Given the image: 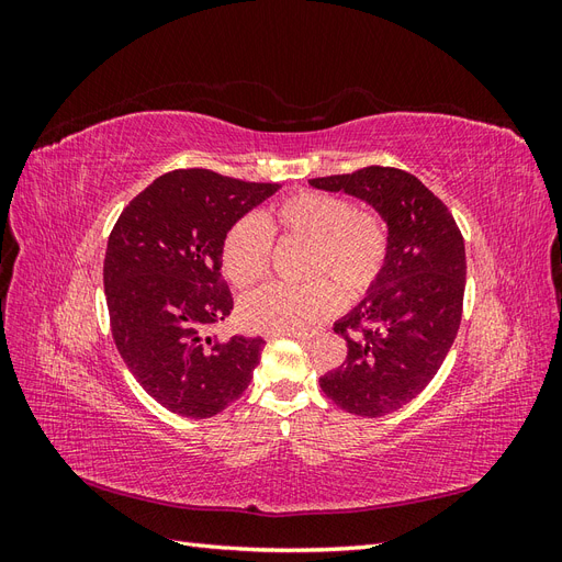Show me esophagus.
<instances>
[{"mask_svg":"<svg viewBox=\"0 0 562 562\" xmlns=\"http://www.w3.org/2000/svg\"><path fill=\"white\" fill-rule=\"evenodd\" d=\"M277 335H288V337H297V339H314L321 335V328H302V330H291V333H277Z\"/></svg>","mask_w":562,"mask_h":562,"instance_id":"esophagus-1","label":"esophagus"}]
</instances>
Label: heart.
Returning a JSON list of instances; mask_svg holds the SVG:
<instances>
[{"label":"heart","mask_w":562,"mask_h":562,"mask_svg":"<svg viewBox=\"0 0 562 562\" xmlns=\"http://www.w3.org/2000/svg\"><path fill=\"white\" fill-rule=\"evenodd\" d=\"M262 223L271 234L307 241V285L269 283L241 302L244 326L258 333H291L335 312L339 295L359 300L372 291L389 258V225L382 213L353 209L347 196L302 190L277 201ZM271 255L269 234L260 220L241 217L223 239V269L227 279L252 285L267 274ZM329 281L326 282L325 279Z\"/></svg>","instance_id":"b5f03b06"}]
</instances>
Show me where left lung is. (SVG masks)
Wrapping results in <instances>:
<instances>
[{"label":"left lung","instance_id":"1","mask_svg":"<svg viewBox=\"0 0 562 562\" xmlns=\"http://www.w3.org/2000/svg\"><path fill=\"white\" fill-rule=\"evenodd\" d=\"M310 184L368 201L389 225L382 277L335 323L347 339V359L318 380L342 411L382 417L434 380L454 342L467 285L462 232L446 203L401 168L368 166Z\"/></svg>","mask_w":562,"mask_h":562}]
</instances>
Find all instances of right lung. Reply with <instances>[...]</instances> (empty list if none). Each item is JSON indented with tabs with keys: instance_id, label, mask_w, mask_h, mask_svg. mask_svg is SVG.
<instances>
[{
	"instance_id": "obj_1",
	"label": "right lung",
	"mask_w": 562,
	"mask_h": 562,
	"mask_svg": "<svg viewBox=\"0 0 562 562\" xmlns=\"http://www.w3.org/2000/svg\"><path fill=\"white\" fill-rule=\"evenodd\" d=\"M206 168L164 173L110 234L103 281L114 345L147 394L190 419L223 413L252 380L262 337H206L234 300L220 274L227 229L274 194Z\"/></svg>"
}]
</instances>
